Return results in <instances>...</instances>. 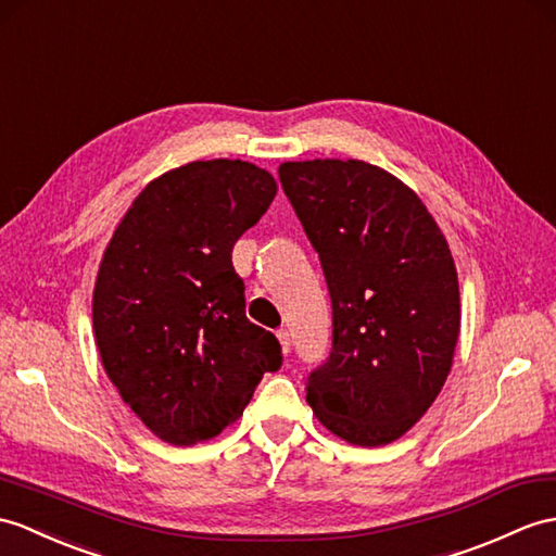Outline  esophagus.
Returning a JSON list of instances; mask_svg holds the SVG:
<instances>
[{"label":"esophagus","instance_id":"esophagus-1","mask_svg":"<svg viewBox=\"0 0 556 556\" xmlns=\"http://www.w3.org/2000/svg\"><path fill=\"white\" fill-rule=\"evenodd\" d=\"M277 339H279V343H281V351H283V353H291V333H289L287 329H279V331H277Z\"/></svg>","mask_w":556,"mask_h":556}]
</instances>
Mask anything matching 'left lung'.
I'll use <instances>...</instances> for the list:
<instances>
[{"label": "left lung", "instance_id": "left-lung-1", "mask_svg": "<svg viewBox=\"0 0 556 556\" xmlns=\"http://www.w3.org/2000/svg\"><path fill=\"white\" fill-rule=\"evenodd\" d=\"M279 179L333 307V348L309 374L307 405L345 443L389 445L426 415L453 367V253L417 193L379 165L287 161Z\"/></svg>", "mask_w": 556, "mask_h": 556}]
</instances>
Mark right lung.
<instances>
[{
	"label": "right lung",
	"mask_w": 556,
	"mask_h": 556,
	"mask_svg": "<svg viewBox=\"0 0 556 556\" xmlns=\"http://www.w3.org/2000/svg\"><path fill=\"white\" fill-rule=\"evenodd\" d=\"M277 197L249 161H193L141 189L101 255L92 295L106 377L147 429L170 445L211 441L241 417L275 333L247 317L231 249Z\"/></svg>",
	"instance_id": "1"
}]
</instances>
